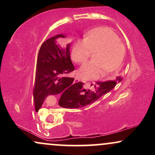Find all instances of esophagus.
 Returning <instances> with one entry per match:
<instances>
[{
    "label": "esophagus",
    "mask_w": 155,
    "mask_h": 155,
    "mask_svg": "<svg viewBox=\"0 0 155 155\" xmlns=\"http://www.w3.org/2000/svg\"><path fill=\"white\" fill-rule=\"evenodd\" d=\"M79 81H80V79H79V78H75V79H74V82L75 83H76V82H79Z\"/></svg>",
    "instance_id": "1"
}]
</instances>
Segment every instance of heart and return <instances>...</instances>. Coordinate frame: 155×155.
Instances as JSON below:
<instances>
[{
  "label": "heart",
  "mask_w": 155,
  "mask_h": 155,
  "mask_svg": "<svg viewBox=\"0 0 155 155\" xmlns=\"http://www.w3.org/2000/svg\"><path fill=\"white\" fill-rule=\"evenodd\" d=\"M95 52L92 61L83 64L77 74L83 79H97L120 68L124 55V47L116 33L108 28H99L87 34L85 39L78 40L72 49L73 60L82 63Z\"/></svg>",
  "instance_id": "heart-1"
}]
</instances>
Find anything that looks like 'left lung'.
I'll return each instance as SVG.
<instances>
[{"mask_svg": "<svg viewBox=\"0 0 155 155\" xmlns=\"http://www.w3.org/2000/svg\"><path fill=\"white\" fill-rule=\"evenodd\" d=\"M122 80V78L121 76H117L114 80L97 81L92 90L84 88V84L83 82H78L73 91L61 95L59 106L67 108H78L87 106L111 91L116 86L117 81L119 82Z\"/></svg>", "mask_w": 155, "mask_h": 155, "instance_id": "left-lung-1", "label": "left lung"}]
</instances>
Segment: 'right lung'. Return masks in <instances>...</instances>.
<instances>
[{
	"instance_id": "obj_1",
	"label": "right lung",
	"mask_w": 155,
	"mask_h": 155,
	"mask_svg": "<svg viewBox=\"0 0 155 155\" xmlns=\"http://www.w3.org/2000/svg\"><path fill=\"white\" fill-rule=\"evenodd\" d=\"M65 37L63 34L51 37L39 49L33 88L36 111L41 107L47 96L60 93L63 95L73 91L77 84H74V78L63 76L74 71L70 58V44L65 49L57 44V39Z\"/></svg>"
}]
</instances>
